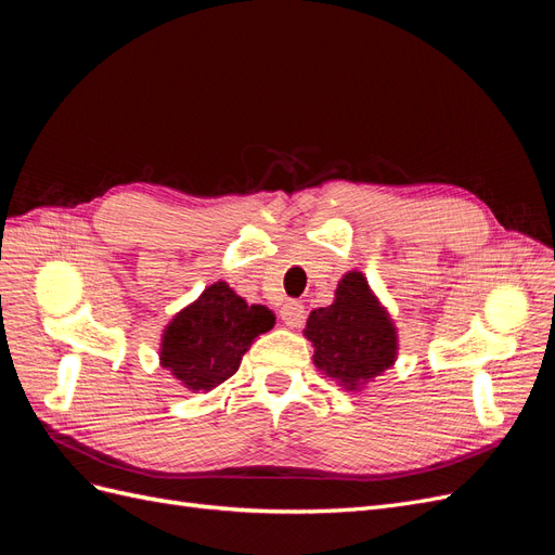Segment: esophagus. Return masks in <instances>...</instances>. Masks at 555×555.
I'll list each match as a JSON object with an SVG mask.
<instances>
[{
    "instance_id": "obj_1",
    "label": "esophagus",
    "mask_w": 555,
    "mask_h": 555,
    "mask_svg": "<svg viewBox=\"0 0 555 555\" xmlns=\"http://www.w3.org/2000/svg\"><path fill=\"white\" fill-rule=\"evenodd\" d=\"M280 317H282V322L287 324L289 328H296V326L304 324L306 308L300 306L298 300H287V304H284V306L280 308Z\"/></svg>"
}]
</instances>
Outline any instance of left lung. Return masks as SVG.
Listing matches in <instances>:
<instances>
[{
    "label": "left lung",
    "instance_id": "8db88e82",
    "mask_svg": "<svg viewBox=\"0 0 555 555\" xmlns=\"http://www.w3.org/2000/svg\"><path fill=\"white\" fill-rule=\"evenodd\" d=\"M304 335L314 365L347 391H363L398 359L396 322L361 271L340 278L333 304L310 312Z\"/></svg>",
    "mask_w": 555,
    "mask_h": 555
}]
</instances>
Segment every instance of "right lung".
Masks as SVG:
<instances>
[{
  "instance_id": "obj_1",
  "label": "right lung",
  "mask_w": 555,
  "mask_h": 555,
  "mask_svg": "<svg viewBox=\"0 0 555 555\" xmlns=\"http://www.w3.org/2000/svg\"><path fill=\"white\" fill-rule=\"evenodd\" d=\"M273 326V310L249 306L220 280L164 326L159 365L188 391L208 393L238 371L251 343Z\"/></svg>"
}]
</instances>
